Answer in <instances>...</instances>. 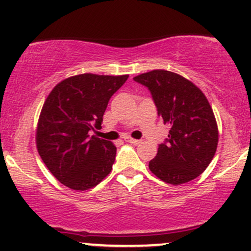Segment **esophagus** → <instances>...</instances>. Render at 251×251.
Masks as SVG:
<instances>
[{
	"label": "esophagus",
	"instance_id": "1",
	"mask_svg": "<svg viewBox=\"0 0 251 251\" xmlns=\"http://www.w3.org/2000/svg\"><path fill=\"white\" fill-rule=\"evenodd\" d=\"M125 142H127V143H129V144H133V145H138V144L142 143V140H139V139H133V138L126 137V138H125Z\"/></svg>",
	"mask_w": 251,
	"mask_h": 251
}]
</instances>
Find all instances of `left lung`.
Returning a JSON list of instances; mask_svg holds the SVG:
<instances>
[{
	"label": "left lung",
	"instance_id": "8db88e82",
	"mask_svg": "<svg viewBox=\"0 0 251 251\" xmlns=\"http://www.w3.org/2000/svg\"><path fill=\"white\" fill-rule=\"evenodd\" d=\"M133 80L148 87L158 116L171 126L149 169L172 185L197 178L214 158L218 143L217 123L208 99L191 81L169 71H151Z\"/></svg>",
	"mask_w": 251,
	"mask_h": 251
}]
</instances>
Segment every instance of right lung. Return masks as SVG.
Returning <instances> with one entry per match:
<instances>
[{
	"label": "right lung",
	"mask_w": 251,
	"mask_h": 251,
	"mask_svg": "<svg viewBox=\"0 0 251 251\" xmlns=\"http://www.w3.org/2000/svg\"><path fill=\"white\" fill-rule=\"evenodd\" d=\"M128 75L85 73L57 83L47 97L36 129V148L51 175L73 190L98 185L112 170L117 148L91 135L101 128L109 99Z\"/></svg>",
	"instance_id": "1"
}]
</instances>
